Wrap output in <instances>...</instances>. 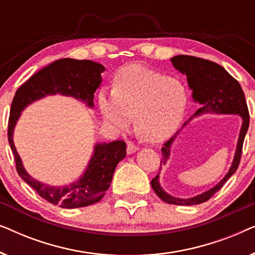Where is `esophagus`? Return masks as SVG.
Returning <instances> with one entry per match:
<instances>
[{
  "mask_svg": "<svg viewBox=\"0 0 255 255\" xmlns=\"http://www.w3.org/2000/svg\"><path fill=\"white\" fill-rule=\"evenodd\" d=\"M137 151H138V147L133 144V142H128V148H127L128 154H132V153Z\"/></svg>",
  "mask_w": 255,
  "mask_h": 255,
  "instance_id": "esophagus-1",
  "label": "esophagus"
}]
</instances>
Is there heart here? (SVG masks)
<instances>
[{
  "label": "heart",
  "instance_id": "1",
  "mask_svg": "<svg viewBox=\"0 0 255 255\" xmlns=\"http://www.w3.org/2000/svg\"><path fill=\"white\" fill-rule=\"evenodd\" d=\"M97 102L108 127L124 131L134 117L138 134L147 141L160 142L179 128L187 93L179 80L134 65L118 73L113 90L101 89Z\"/></svg>",
  "mask_w": 255,
  "mask_h": 255
}]
</instances>
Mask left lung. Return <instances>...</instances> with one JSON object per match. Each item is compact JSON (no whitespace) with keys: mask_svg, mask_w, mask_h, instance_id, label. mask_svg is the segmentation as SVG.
Returning a JSON list of instances; mask_svg holds the SVG:
<instances>
[{"mask_svg":"<svg viewBox=\"0 0 255 255\" xmlns=\"http://www.w3.org/2000/svg\"><path fill=\"white\" fill-rule=\"evenodd\" d=\"M170 61H172L174 68L187 76L188 86L193 92L191 96H193L194 102L201 106L200 109L194 114V116L189 120L195 117L207 113L238 114L242 118V128H241L235 156L234 157L232 166L225 177L210 190L195 195L193 198L180 199L172 197L165 193L159 184L158 174L151 181L153 190L166 203L176 205L201 204L214 196L238 168L240 156H242L244 139H245L246 132L249 130L250 125L249 109H247L245 101V94H244L239 82L236 79H233L221 65L210 60H204V59L201 58L190 57V55H175V57L170 59ZM188 123L189 121L183 124L182 128ZM179 133V131H177L173 138H170L168 141L163 144V147L161 148L162 159L160 161L159 173L161 166L165 164L166 160L169 158L170 148Z\"/></svg>","mask_w":255,"mask_h":255,"instance_id":"8db88e82","label":"left lung"}]
</instances>
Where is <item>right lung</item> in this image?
Instances as JSON below:
<instances>
[{
    "instance_id": "add662e5",
    "label": "right lung",
    "mask_w": 255,
    "mask_h": 255,
    "mask_svg": "<svg viewBox=\"0 0 255 255\" xmlns=\"http://www.w3.org/2000/svg\"><path fill=\"white\" fill-rule=\"evenodd\" d=\"M104 71L103 65L92 60L60 59L31 76L13 96L8 123V140L15 156L17 173L39 196L60 208H82L99 202L109 189L118 162L127 155V144L123 140L97 142L85 172L78 180L66 186H51L33 179L24 168L13 142L15 127L27 106L48 95L59 94L74 97L93 109L94 93L102 82L101 74Z\"/></svg>"
}]
</instances>
